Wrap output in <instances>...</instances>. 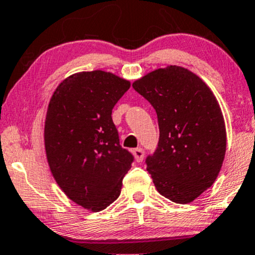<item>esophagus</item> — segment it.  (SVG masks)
I'll return each mask as SVG.
<instances>
[{"mask_svg":"<svg viewBox=\"0 0 255 255\" xmlns=\"http://www.w3.org/2000/svg\"><path fill=\"white\" fill-rule=\"evenodd\" d=\"M133 155L134 158H135L136 162H141L144 159V150L138 147V149H134L133 150Z\"/></svg>","mask_w":255,"mask_h":255,"instance_id":"34e87169","label":"esophagus"}]
</instances>
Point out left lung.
Masks as SVG:
<instances>
[{
    "label": "left lung",
    "instance_id": "left-lung-1",
    "mask_svg": "<svg viewBox=\"0 0 255 255\" xmlns=\"http://www.w3.org/2000/svg\"><path fill=\"white\" fill-rule=\"evenodd\" d=\"M156 110L158 147L146 158L156 189L172 202L187 205L213 183L226 151V128L217 98L197 75L168 65L133 82Z\"/></svg>",
    "mask_w": 255,
    "mask_h": 255
}]
</instances>
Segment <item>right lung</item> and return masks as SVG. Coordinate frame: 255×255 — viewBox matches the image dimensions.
Segmentation results:
<instances>
[{
  "mask_svg": "<svg viewBox=\"0 0 255 255\" xmlns=\"http://www.w3.org/2000/svg\"><path fill=\"white\" fill-rule=\"evenodd\" d=\"M130 82L103 70L70 75L52 94L44 150L53 178L71 201L99 212L117 200L133 156L120 145L113 109Z\"/></svg>",
  "mask_w": 255,
  "mask_h": 255,
  "instance_id": "obj_1",
  "label": "right lung"
}]
</instances>
